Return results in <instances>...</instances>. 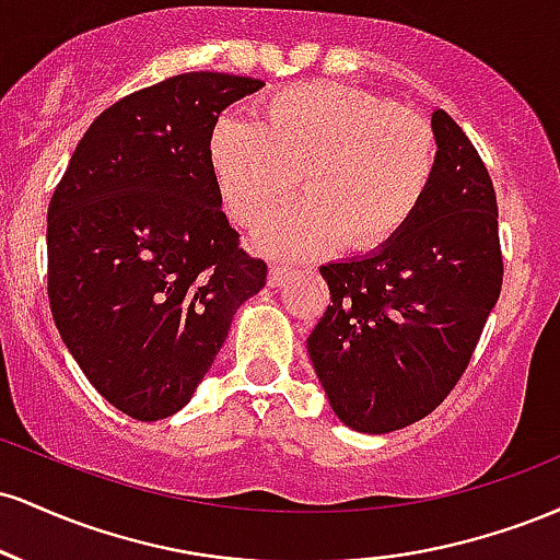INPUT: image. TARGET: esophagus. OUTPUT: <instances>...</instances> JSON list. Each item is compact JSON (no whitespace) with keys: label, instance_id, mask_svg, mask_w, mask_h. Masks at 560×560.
Returning <instances> with one entry per match:
<instances>
[{"label":"esophagus","instance_id":"obj_1","mask_svg":"<svg viewBox=\"0 0 560 560\" xmlns=\"http://www.w3.org/2000/svg\"><path fill=\"white\" fill-rule=\"evenodd\" d=\"M289 273H292V268L284 266V262H273V266L268 268V287H281Z\"/></svg>","mask_w":560,"mask_h":560}]
</instances>
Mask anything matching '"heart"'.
Here are the masks:
<instances>
[{
    "instance_id": "b5f03b06",
    "label": "heart",
    "mask_w": 560,
    "mask_h": 560,
    "mask_svg": "<svg viewBox=\"0 0 560 560\" xmlns=\"http://www.w3.org/2000/svg\"><path fill=\"white\" fill-rule=\"evenodd\" d=\"M208 163L223 210L271 253L307 258L339 242L378 249L410 226L434 182L436 139L421 115L337 83H298L268 96L258 124L221 118Z\"/></svg>"
}]
</instances>
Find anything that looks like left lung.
Returning a JSON list of instances; mask_svg holds the SVG:
<instances>
[{"instance_id":"8db88e82","label":"left lung","mask_w":560,"mask_h":560,"mask_svg":"<svg viewBox=\"0 0 560 560\" xmlns=\"http://www.w3.org/2000/svg\"><path fill=\"white\" fill-rule=\"evenodd\" d=\"M434 182L410 226L365 258L326 262L331 302L307 337L331 410L387 434L453 392L503 287L498 199L464 128L432 113Z\"/></svg>"}]
</instances>
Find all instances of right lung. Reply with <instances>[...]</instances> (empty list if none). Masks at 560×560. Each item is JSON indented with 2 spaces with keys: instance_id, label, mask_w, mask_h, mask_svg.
<instances>
[{
  "instance_id": "1",
  "label": "right lung",
  "mask_w": 560,
  "mask_h": 560,
  "mask_svg": "<svg viewBox=\"0 0 560 560\" xmlns=\"http://www.w3.org/2000/svg\"><path fill=\"white\" fill-rule=\"evenodd\" d=\"M260 79L173 75L83 133L47 213V294L62 342L137 421L182 410L266 262L240 247L208 163L210 128Z\"/></svg>"
}]
</instances>
